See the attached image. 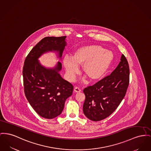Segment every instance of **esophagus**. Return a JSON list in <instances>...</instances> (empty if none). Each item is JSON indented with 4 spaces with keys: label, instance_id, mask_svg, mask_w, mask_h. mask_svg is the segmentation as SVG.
Returning <instances> with one entry per match:
<instances>
[{
    "label": "esophagus",
    "instance_id": "34e87169",
    "mask_svg": "<svg viewBox=\"0 0 151 151\" xmlns=\"http://www.w3.org/2000/svg\"><path fill=\"white\" fill-rule=\"evenodd\" d=\"M74 91L75 92H81V89H80L79 88H78V87H75V89H74Z\"/></svg>",
    "mask_w": 151,
    "mask_h": 151
}]
</instances>
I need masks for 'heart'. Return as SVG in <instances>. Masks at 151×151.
<instances>
[{
	"instance_id": "1",
	"label": "heart",
	"mask_w": 151,
	"mask_h": 151,
	"mask_svg": "<svg viewBox=\"0 0 151 151\" xmlns=\"http://www.w3.org/2000/svg\"><path fill=\"white\" fill-rule=\"evenodd\" d=\"M114 59L112 51L99 45H87L76 48L71 58L65 56L62 64L70 81L75 79L79 73L78 67L82 66V72L91 82L100 80L109 70Z\"/></svg>"
}]
</instances>
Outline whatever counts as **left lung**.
Returning a JSON list of instances; mask_svg holds the SVG:
<instances>
[{"mask_svg":"<svg viewBox=\"0 0 151 151\" xmlns=\"http://www.w3.org/2000/svg\"><path fill=\"white\" fill-rule=\"evenodd\" d=\"M129 80L128 63L122 54L120 62L109 76L84 88L83 112L91 120L100 121L111 115L124 98Z\"/></svg>","mask_w":151,"mask_h":151,"instance_id":"left-lung-1","label":"left lung"}]
</instances>
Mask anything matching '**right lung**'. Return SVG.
I'll return each instance as SVG.
<instances>
[{"mask_svg": "<svg viewBox=\"0 0 151 151\" xmlns=\"http://www.w3.org/2000/svg\"><path fill=\"white\" fill-rule=\"evenodd\" d=\"M66 36L45 37L27 55L23 70L24 93L36 112L42 117L52 119L61 114L66 99L72 94L73 86L59 73L62 63L52 68L45 67L39 60L43 54L56 53L62 59L67 45Z\"/></svg>", "mask_w": 151, "mask_h": 151, "instance_id": "add662e5", "label": "right lung"}]
</instances>
